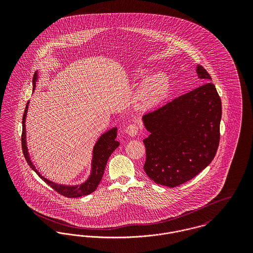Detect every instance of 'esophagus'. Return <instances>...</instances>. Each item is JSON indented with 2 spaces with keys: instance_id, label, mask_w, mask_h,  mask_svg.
Masks as SVG:
<instances>
[{
  "instance_id": "esophagus-1",
  "label": "esophagus",
  "mask_w": 253,
  "mask_h": 253,
  "mask_svg": "<svg viewBox=\"0 0 253 253\" xmlns=\"http://www.w3.org/2000/svg\"><path fill=\"white\" fill-rule=\"evenodd\" d=\"M138 126L136 124H130L126 128V132L130 136H135L138 133Z\"/></svg>"
}]
</instances>
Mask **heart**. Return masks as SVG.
<instances>
[{"label": "heart", "instance_id": "obj_1", "mask_svg": "<svg viewBox=\"0 0 253 253\" xmlns=\"http://www.w3.org/2000/svg\"><path fill=\"white\" fill-rule=\"evenodd\" d=\"M169 81L167 75L158 73L145 79L136 94L135 102L140 109H151L157 106L167 95Z\"/></svg>", "mask_w": 253, "mask_h": 253}]
</instances>
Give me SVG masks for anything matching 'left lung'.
<instances>
[{"label":"left lung","mask_w":253,"mask_h":253,"mask_svg":"<svg viewBox=\"0 0 253 253\" xmlns=\"http://www.w3.org/2000/svg\"><path fill=\"white\" fill-rule=\"evenodd\" d=\"M200 79L211 80L201 65ZM221 99L211 83L143 116L150 135L144 170L157 184L174 188L191 180L214 159L220 140Z\"/></svg>","instance_id":"1"}]
</instances>
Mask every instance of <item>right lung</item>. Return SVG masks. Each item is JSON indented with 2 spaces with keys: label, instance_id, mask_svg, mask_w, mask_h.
Wrapping results in <instances>:
<instances>
[{
  "label": "right lung",
  "instance_id": "add662e5",
  "mask_svg": "<svg viewBox=\"0 0 253 253\" xmlns=\"http://www.w3.org/2000/svg\"><path fill=\"white\" fill-rule=\"evenodd\" d=\"M36 81L37 73H35V75L33 77V87L34 88H35V85H36ZM28 104H29V102L26 105V108L24 110V114H23V118H22L21 143H22L23 155H24L25 160L28 163L29 167L36 172L37 174L39 175V177H41L47 185H49L53 190H55L58 194L64 196V197L79 198V197L85 196V195H88V194L94 192L95 189L97 188L98 184L100 183V181L102 179V176H103V173H104V169H105L109 157L120 145L118 141L115 140L116 137H117V127H114V128L108 130L107 132H105L104 134H102L101 137L98 139V141L96 142V144L94 146V148H93V158H92V169H91V173H90L89 178L85 181L84 183H83L82 185H78V186L59 185V184H56L54 182L47 180L46 178L42 176L40 174V172L35 169L34 165L32 164V162L30 160L28 150H27V147H26V140H25L26 139L25 119H26Z\"/></svg>",
  "mask_w": 253,
  "mask_h": 253
}]
</instances>
